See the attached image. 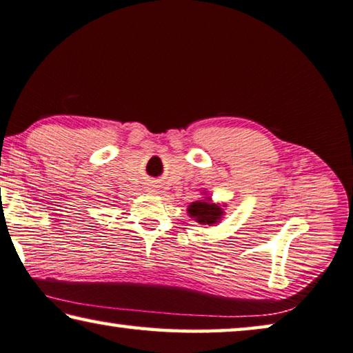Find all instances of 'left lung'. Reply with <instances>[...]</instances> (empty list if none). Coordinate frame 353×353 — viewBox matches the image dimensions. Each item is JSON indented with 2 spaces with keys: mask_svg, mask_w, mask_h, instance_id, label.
Listing matches in <instances>:
<instances>
[{
  "mask_svg": "<svg viewBox=\"0 0 353 353\" xmlns=\"http://www.w3.org/2000/svg\"><path fill=\"white\" fill-rule=\"evenodd\" d=\"M188 214L190 216H194V220H198L199 223H207V225H212V223H216V220H220L221 216V209L215 204H209L203 201V203H192V205L188 207Z\"/></svg>",
  "mask_w": 353,
  "mask_h": 353,
  "instance_id": "1",
  "label": "left lung"
}]
</instances>
